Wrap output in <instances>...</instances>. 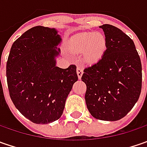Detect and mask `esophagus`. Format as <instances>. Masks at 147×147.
<instances>
[{
  "instance_id": "1",
  "label": "esophagus",
  "mask_w": 147,
  "mask_h": 147,
  "mask_svg": "<svg viewBox=\"0 0 147 147\" xmlns=\"http://www.w3.org/2000/svg\"><path fill=\"white\" fill-rule=\"evenodd\" d=\"M82 74H83V69H82V67H78L77 68V74L78 77V79H81V78L82 76Z\"/></svg>"
}]
</instances>
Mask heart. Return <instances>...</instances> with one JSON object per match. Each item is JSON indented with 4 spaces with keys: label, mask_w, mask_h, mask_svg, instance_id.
<instances>
[{
    "label": "heart",
    "mask_w": 147,
    "mask_h": 147,
    "mask_svg": "<svg viewBox=\"0 0 147 147\" xmlns=\"http://www.w3.org/2000/svg\"><path fill=\"white\" fill-rule=\"evenodd\" d=\"M71 48L75 53H83L86 63L95 64L105 51L106 38L100 32H84L74 38Z\"/></svg>",
    "instance_id": "obj_1"
}]
</instances>
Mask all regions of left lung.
<instances>
[{"label": "left lung", "instance_id": "left-lung-1", "mask_svg": "<svg viewBox=\"0 0 147 147\" xmlns=\"http://www.w3.org/2000/svg\"><path fill=\"white\" fill-rule=\"evenodd\" d=\"M106 49L97 63L83 70L87 85L85 100L90 114L105 121H116L127 115L142 90V64L133 41L119 28L100 26Z\"/></svg>", "mask_w": 147, "mask_h": 147}]
</instances>
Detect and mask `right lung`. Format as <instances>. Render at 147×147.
Masks as SVG:
<instances>
[{
  "instance_id": "1",
  "label": "right lung",
  "mask_w": 147,
  "mask_h": 147,
  "mask_svg": "<svg viewBox=\"0 0 147 147\" xmlns=\"http://www.w3.org/2000/svg\"><path fill=\"white\" fill-rule=\"evenodd\" d=\"M61 42L55 28L36 26L22 34L9 51L6 64L9 96L17 110L34 123L59 119L78 81L75 65L56 66Z\"/></svg>"
}]
</instances>
